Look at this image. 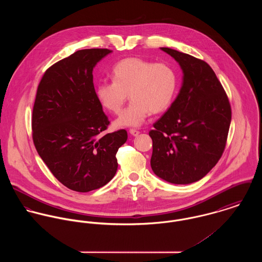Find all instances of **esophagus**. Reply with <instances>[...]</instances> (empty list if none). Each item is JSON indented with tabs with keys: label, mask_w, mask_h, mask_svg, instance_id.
<instances>
[{
	"label": "esophagus",
	"mask_w": 262,
	"mask_h": 262,
	"mask_svg": "<svg viewBox=\"0 0 262 262\" xmlns=\"http://www.w3.org/2000/svg\"><path fill=\"white\" fill-rule=\"evenodd\" d=\"M129 132H130V134L133 135V136H137V135H139V133H140V131H138L137 129H133V128H131V129L129 130Z\"/></svg>",
	"instance_id": "1"
}]
</instances>
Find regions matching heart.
<instances>
[{
    "mask_svg": "<svg viewBox=\"0 0 262 262\" xmlns=\"http://www.w3.org/2000/svg\"><path fill=\"white\" fill-rule=\"evenodd\" d=\"M113 81H101L96 96L108 111L119 115L128 98L131 103L116 121L119 126H140L150 112L166 111L179 89V74L167 62H154L139 57L118 61L112 69Z\"/></svg>",
    "mask_w": 262,
    "mask_h": 262,
    "instance_id": "obj_1",
    "label": "heart"
}]
</instances>
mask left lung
Returning <instances> with one entry per match:
<instances>
[{
	"label": "left lung",
	"instance_id": "left-lung-1",
	"mask_svg": "<svg viewBox=\"0 0 262 262\" xmlns=\"http://www.w3.org/2000/svg\"><path fill=\"white\" fill-rule=\"evenodd\" d=\"M181 66L183 85L150 130L153 172L176 185L203 179L224 152L231 123V106L223 85L204 60L161 47Z\"/></svg>",
	"mask_w": 262,
	"mask_h": 262
}]
</instances>
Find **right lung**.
I'll return each mask as SVG.
<instances>
[{
    "instance_id": "1",
    "label": "right lung",
    "mask_w": 262,
    "mask_h": 262,
    "mask_svg": "<svg viewBox=\"0 0 262 262\" xmlns=\"http://www.w3.org/2000/svg\"><path fill=\"white\" fill-rule=\"evenodd\" d=\"M110 52L78 50L47 69L38 84L32 113L35 148L52 174L79 192L112 180L117 151L128 137L124 129L105 133L110 121L93 82V69Z\"/></svg>"
}]
</instances>
